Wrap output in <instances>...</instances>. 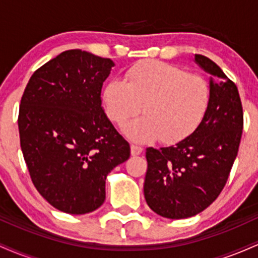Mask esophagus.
<instances>
[{
  "instance_id": "esophagus-1",
  "label": "esophagus",
  "mask_w": 258,
  "mask_h": 258,
  "mask_svg": "<svg viewBox=\"0 0 258 258\" xmlns=\"http://www.w3.org/2000/svg\"><path fill=\"white\" fill-rule=\"evenodd\" d=\"M142 152H143V148L139 147V146H136V144H132V146H131V154L133 156L139 155V154H142Z\"/></svg>"
}]
</instances>
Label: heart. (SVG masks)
Instances as JSON below:
<instances>
[{
  "mask_svg": "<svg viewBox=\"0 0 258 258\" xmlns=\"http://www.w3.org/2000/svg\"><path fill=\"white\" fill-rule=\"evenodd\" d=\"M211 100V87L203 76L177 65L144 60L126 73V81L112 79L103 91L105 112L123 125L142 109L144 116L130 121L122 131L131 141L146 143L160 138L176 144L197 131Z\"/></svg>",
  "mask_w": 258,
  "mask_h": 258,
  "instance_id": "b5f03b06",
  "label": "heart"
}]
</instances>
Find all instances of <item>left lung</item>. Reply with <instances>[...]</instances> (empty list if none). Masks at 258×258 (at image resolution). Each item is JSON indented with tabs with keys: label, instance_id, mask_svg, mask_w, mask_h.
I'll return each mask as SVG.
<instances>
[{
	"label": "left lung",
	"instance_id": "1",
	"mask_svg": "<svg viewBox=\"0 0 258 258\" xmlns=\"http://www.w3.org/2000/svg\"><path fill=\"white\" fill-rule=\"evenodd\" d=\"M210 75L211 100L197 131L174 146L148 148L144 198L155 214L180 220L200 214L226 185L238 155L242 106L238 88L211 59L195 54Z\"/></svg>",
	"mask_w": 258,
	"mask_h": 258
}]
</instances>
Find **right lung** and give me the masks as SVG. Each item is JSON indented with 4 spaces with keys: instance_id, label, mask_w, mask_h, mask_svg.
I'll return each instance as SVG.
<instances>
[{
    "instance_id": "add662e5",
    "label": "right lung",
    "mask_w": 258,
    "mask_h": 258,
    "mask_svg": "<svg viewBox=\"0 0 258 258\" xmlns=\"http://www.w3.org/2000/svg\"><path fill=\"white\" fill-rule=\"evenodd\" d=\"M111 59L65 51L32 74L19 108L20 147L37 191L59 211L102 206L105 179L130 158V144L102 106Z\"/></svg>"
}]
</instances>
